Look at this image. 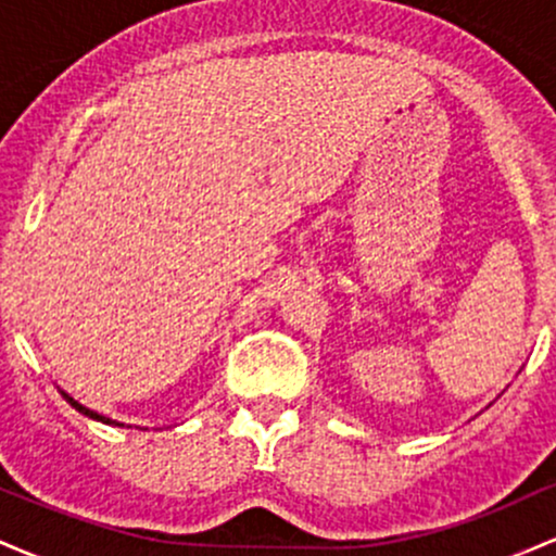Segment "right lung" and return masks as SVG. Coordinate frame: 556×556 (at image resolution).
Listing matches in <instances>:
<instances>
[{"label":"right lung","instance_id":"right-lung-1","mask_svg":"<svg viewBox=\"0 0 556 556\" xmlns=\"http://www.w3.org/2000/svg\"><path fill=\"white\" fill-rule=\"evenodd\" d=\"M65 397H67V394H65ZM67 402H70V405H73V407H75V410H78V413H83V416H88V418H93V420H101V424H114V420H110V418H104V416H99V413L88 410V407H83V405H80V402H75L73 397H67ZM117 426H123V424H117Z\"/></svg>","mask_w":556,"mask_h":556}]
</instances>
